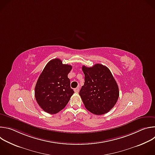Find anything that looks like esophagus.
Instances as JSON below:
<instances>
[{"label": "esophagus", "instance_id": "34e87169", "mask_svg": "<svg viewBox=\"0 0 155 155\" xmlns=\"http://www.w3.org/2000/svg\"><path fill=\"white\" fill-rule=\"evenodd\" d=\"M79 90H80V87L78 86V87H77L76 88H75V89H74V91L77 93L79 92Z\"/></svg>", "mask_w": 155, "mask_h": 155}]
</instances>
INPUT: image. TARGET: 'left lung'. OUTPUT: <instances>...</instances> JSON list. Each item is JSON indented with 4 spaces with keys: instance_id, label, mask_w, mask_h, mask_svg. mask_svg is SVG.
<instances>
[{
    "instance_id": "left-lung-1",
    "label": "left lung",
    "mask_w": 155,
    "mask_h": 155,
    "mask_svg": "<svg viewBox=\"0 0 155 155\" xmlns=\"http://www.w3.org/2000/svg\"><path fill=\"white\" fill-rule=\"evenodd\" d=\"M84 83L79 94L85 108L101 115L108 112L119 97L118 84L106 66L96 64L91 68L82 66Z\"/></svg>"
}]
</instances>
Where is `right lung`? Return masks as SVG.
Masks as SVG:
<instances>
[{"label":"right lung","mask_w":155,"mask_h":155,"mask_svg":"<svg viewBox=\"0 0 155 155\" xmlns=\"http://www.w3.org/2000/svg\"><path fill=\"white\" fill-rule=\"evenodd\" d=\"M72 66L59 59L51 60L40 75L35 87V97L44 111L56 114L62 110L74 93L68 75Z\"/></svg>","instance_id":"obj_1"}]
</instances>
